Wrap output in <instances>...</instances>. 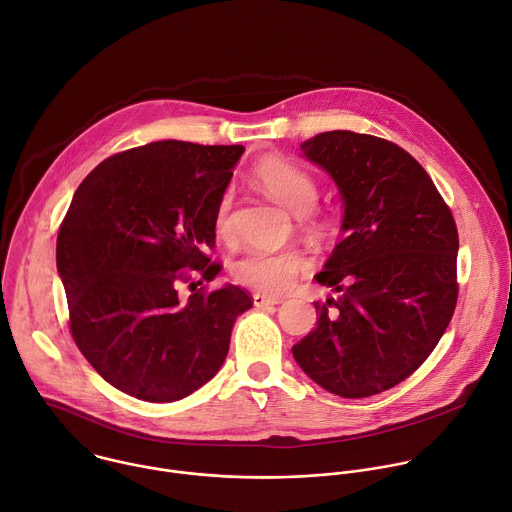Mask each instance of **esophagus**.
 Here are the masks:
<instances>
[{
	"label": "esophagus",
	"instance_id": "obj_1",
	"mask_svg": "<svg viewBox=\"0 0 512 512\" xmlns=\"http://www.w3.org/2000/svg\"><path fill=\"white\" fill-rule=\"evenodd\" d=\"M252 300H254V306H256V308H268V306L282 304V298H278V296H266V294H260V292L254 294Z\"/></svg>",
	"mask_w": 512,
	"mask_h": 512
}]
</instances>
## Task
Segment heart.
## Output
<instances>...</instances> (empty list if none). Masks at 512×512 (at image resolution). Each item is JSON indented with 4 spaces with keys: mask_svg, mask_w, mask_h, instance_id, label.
Returning <instances> with one entry per match:
<instances>
[{
    "mask_svg": "<svg viewBox=\"0 0 512 512\" xmlns=\"http://www.w3.org/2000/svg\"><path fill=\"white\" fill-rule=\"evenodd\" d=\"M252 180L262 192H266L272 200H276L296 216L308 214L318 200L316 180L302 168L284 160L270 158L256 164V168L252 170ZM230 212H232V194L226 192L220 198L216 206V216H214L216 232L222 238H228L232 234ZM306 270H308L306 256L294 248H288V250L252 248L234 262L232 276L236 278V282L248 288L268 292V294H282L288 288H292L296 278Z\"/></svg>",
    "mask_w": 512,
    "mask_h": 512,
    "instance_id": "1",
    "label": "heart"
}]
</instances>
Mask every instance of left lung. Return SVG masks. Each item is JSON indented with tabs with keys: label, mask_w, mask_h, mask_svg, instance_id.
<instances>
[{
	"label": "left lung",
	"mask_w": 512,
	"mask_h": 512,
	"mask_svg": "<svg viewBox=\"0 0 512 512\" xmlns=\"http://www.w3.org/2000/svg\"><path fill=\"white\" fill-rule=\"evenodd\" d=\"M338 188L344 240L314 278L316 328L292 346L298 366L342 398L408 378L444 334L458 296V232L424 168L382 138L334 130L300 144Z\"/></svg>",
	"instance_id": "left-lung-1"
}]
</instances>
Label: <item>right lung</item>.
<instances>
[{"mask_svg": "<svg viewBox=\"0 0 512 512\" xmlns=\"http://www.w3.org/2000/svg\"><path fill=\"white\" fill-rule=\"evenodd\" d=\"M242 154L152 142L104 160L74 194L56 246L72 336L106 382L138 400L174 402L214 378L236 318L252 308L232 284L178 292L190 272L206 282L220 272L208 258L214 216Z\"/></svg>", "mask_w": 512, "mask_h": 512, "instance_id": "1", "label": "right lung"}]
</instances>
